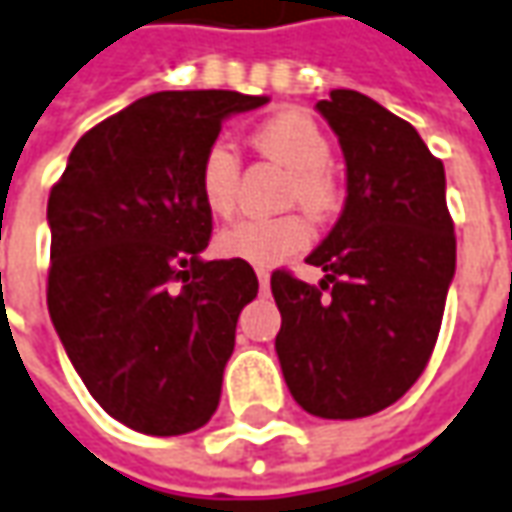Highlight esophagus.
Wrapping results in <instances>:
<instances>
[{"instance_id": "esophagus-1", "label": "esophagus", "mask_w": 512, "mask_h": 512, "mask_svg": "<svg viewBox=\"0 0 512 512\" xmlns=\"http://www.w3.org/2000/svg\"><path fill=\"white\" fill-rule=\"evenodd\" d=\"M257 280H260V289H269V280H272V272L269 269H263V266H257Z\"/></svg>"}]
</instances>
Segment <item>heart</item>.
Returning a JSON list of instances; mask_svg holds the SVG:
<instances>
[{
  "label": "heart",
  "instance_id": "heart-1",
  "mask_svg": "<svg viewBox=\"0 0 512 512\" xmlns=\"http://www.w3.org/2000/svg\"><path fill=\"white\" fill-rule=\"evenodd\" d=\"M263 155L289 169L286 203H300L314 218H326L343 203V178L328 164L331 141L323 127L303 110H283L266 118L255 130ZM240 158L226 141L209 144L198 167V189L209 215L229 218L238 206ZM311 243V223L303 212L277 218H246L226 226L215 246L226 257L257 266H272L283 257L303 252Z\"/></svg>",
  "mask_w": 512,
  "mask_h": 512
}]
</instances>
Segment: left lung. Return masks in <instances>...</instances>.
Here are the masks:
<instances>
[{"label": "left lung", "instance_id": "obj_1", "mask_svg": "<svg viewBox=\"0 0 512 512\" xmlns=\"http://www.w3.org/2000/svg\"><path fill=\"white\" fill-rule=\"evenodd\" d=\"M340 135L348 198L306 260L309 286L272 272L277 357L291 397L323 419H360L394 405L431 360L456 269L445 167L414 127L357 90L317 101Z\"/></svg>", "mask_w": 512, "mask_h": 512}]
</instances>
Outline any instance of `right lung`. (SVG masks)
<instances>
[{
    "mask_svg": "<svg viewBox=\"0 0 512 512\" xmlns=\"http://www.w3.org/2000/svg\"><path fill=\"white\" fill-rule=\"evenodd\" d=\"M263 96L164 90L81 135L47 198V311L87 391L121 425L178 436L206 425L257 297L246 260H201L212 215L203 152Z\"/></svg>",
    "mask_w": 512,
    "mask_h": 512,
    "instance_id": "add662e5",
    "label": "right lung"
}]
</instances>
